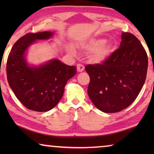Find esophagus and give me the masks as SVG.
<instances>
[{"mask_svg": "<svg viewBox=\"0 0 154 154\" xmlns=\"http://www.w3.org/2000/svg\"><path fill=\"white\" fill-rule=\"evenodd\" d=\"M84 69H85V67H84L83 64H77V70L79 72H81V71H83L84 70Z\"/></svg>", "mask_w": 154, "mask_h": 154, "instance_id": "34e87169", "label": "esophagus"}]
</instances>
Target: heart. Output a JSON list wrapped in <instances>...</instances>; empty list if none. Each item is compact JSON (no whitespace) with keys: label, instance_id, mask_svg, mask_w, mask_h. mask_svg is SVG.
<instances>
[{"label":"heart","instance_id":"heart-1","mask_svg":"<svg viewBox=\"0 0 154 154\" xmlns=\"http://www.w3.org/2000/svg\"><path fill=\"white\" fill-rule=\"evenodd\" d=\"M85 49L89 52H94L92 60L96 62H102L109 55L110 52V46L105 43L103 38L93 39L85 45Z\"/></svg>","mask_w":154,"mask_h":154}]
</instances>
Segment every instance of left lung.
I'll list each match as a JSON object with an SVG mask.
<instances>
[{
	"mask_svg": "<svg viewBox=\"0 0 154 154\" xmlns=\"http://www.w3.org/2000/svg\"><path fill=\"white\" fill-rule=\"evenodd\" d=\"M121 38L120 48L102 64L85 67L90 79L88 96L105 113L119 112L129 106L146 77L148 57L142 43L131 33L123 32Z\"/></svg>",
	"mask_w": 154,
	"mask_h": 154,
	"instance_id": "1",
	"label": "left lung"
}]
</instances>
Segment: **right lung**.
<instances>
[{
    "mask_svg": "<svg viewBox=\"0 0 154 154\" xmlns=\"http://www.w3.org/2000/svg\"><path fill=\"white\" fill-rule=\"evenodd\" d=\"M50 31L29 33L12 46L8 55L6 72L10 87L19 101L30 110L45 112L54 108L64 94L69 79L76 73V67L52 60L38 67L26 64L25 52L35 40L50 38Z\"/></svg>",
    "mask_w": 154,
    "mask_h": 154,
    "instance_id": "1",
    "label": "right lung"
}]
</instances>
